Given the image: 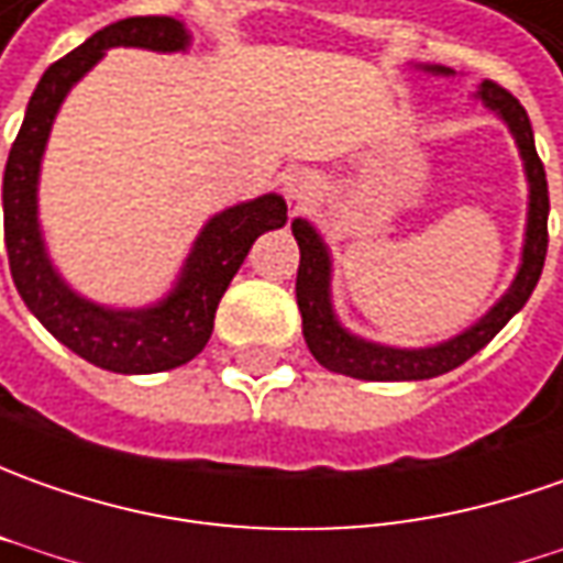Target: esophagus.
<instances>
[{
	"label": "esophagus",
	"instance_id": "esophagus-1",
	"mask_svg": "<svg viewBox=\"0 0 563 563\" xmlns=\"http://www.w3.org/2000/svg\"><path fill=\"white\" fill-rule=\"evenodd\" d=\"M285 195H288L290 201L307 203L309 198H316V179L307 176V173H294L285 183Z\"/></svg>",
	"mask_w": 563,
	"mask_h": 563
}]
</instances>
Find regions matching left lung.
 I'll list each match as a JSON object with an SVG mask.
<instances>
[{
	"label": "left lung",
	"instance_id": "obj_1",
	"mask_svg": "<svg viewBox=\"0 0 563 563\" xmlns=\"http://www.w3.org/2000/svg\"><path fill=\"white\" fill-rule=\"evenodd\" d=\"M431 74H452L440 64H424ZM477 98L489 111L508 123V130L518 142L527 183H530V210H527V238H523V254H520V269L511 282L508 294L496 307L486 312L477 325H471L462 334L437 343V346H421V350H399V346H384V343L362 341L350 334L338 322L331 309V256H328L325 241L307 220H294V238L300 244V269H297V307L303 316V338H307L309 353L325 365L328 372L350 375L360 380H424L446 375L459 368L474 353H481L486 343L508 325V319L518 312L530 294L537 288L542 266H545V251H549V183H545V167L539 161L537 142H533V126L518 98L499 82L484 79Z\"/></svg>",
	"mask_w": 563,
	"mask_h": 563
}]
</instances>
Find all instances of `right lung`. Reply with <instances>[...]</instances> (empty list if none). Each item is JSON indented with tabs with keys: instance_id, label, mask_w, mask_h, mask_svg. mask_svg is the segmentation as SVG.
I'll list each match as a JSON object with an SVG mask.
<instances>
[{
	"instance_id": "add662e5",
	"label": "right lung",
	"mask_w": 563,
	"mask_h": 563,
	"mask_svg": "<svg viewBox=\"0 0 563 563\" xmlns=\"http://www.w3.org/2000/svg\"><path fill=\"white\" fill-rule=\"evenodd\" d=\"M114 45L183 52L188 33L176 18L164 14L126 18L92 33L79 48L45 70L26 104L24 123L5 164V251L18 294L67 350L108 372L151 375L191 362L207 346L229 282L235 278L256 238L288 222V203L278 195H263L217 213L195 241L176 288L148 309L98 307L67 288L62 275L52 269L36 220L40 164L64 96L89 67H96L104 48Z\"/></svg>"
}]
</instances>
